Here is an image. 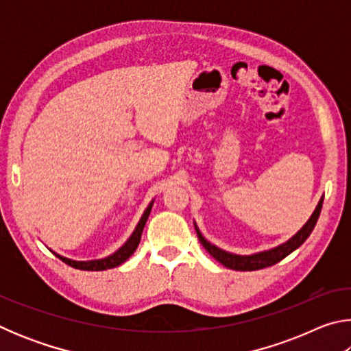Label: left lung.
Wrapping results in <instances>:
<instances>
[{"instance_id": "8db88e82", "label": "left lung", "mask_w": 351, "mask_h": 351, "mask_svg": "<svg viewBox=\"0 0 351 351\" xmlns=\"http://www.w3.org/2000/svg\"><path fill=\"white\" fill-rule=\"evenodd\" d=\"M322 203H324V198H320L319 204L316 209H314L310 219H308L304 228H302L299 232L293 237V239H289L287 243H283V245L277 246L274 249H269V251H263V252L252 254V255H237V254L226 252V251H223V249H219L215 245H212V243L207 241L204 237L201 235L199 229L197 228V224H195V229H197L198 239L201 241V245L204 246L206 251L209 252L217 261H219V263L224 265L226 268L235 269V271H257V269L268 268V266L278 263V261L283 260L287 255L295 251V249L300 245H304V241L308 239V237H310V234L314 229V226H316V223H317L320 210H322Z\"/></svg>"}]
</instances>
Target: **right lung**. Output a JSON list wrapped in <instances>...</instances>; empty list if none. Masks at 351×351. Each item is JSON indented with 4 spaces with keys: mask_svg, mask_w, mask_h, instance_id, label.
<instances>
[{
    "mask_svg": "<svg viewBox=\"0 0 351 351\" xmlns=\"http://www.w3.org/2000/svg\"><path fill=\"white\" fill-rule=\"evenodd\" d=\"M152 206H153V201L144 212V215L141 217L138 226H136V229L133 230V234L130 239L123 243L122 247H119L114 254L108 255V257L105 258H100V260H90V261H75V260H69L66 257H62V255L56 254L58 258L64 263L73 266L75 269H82V271H104V269H111V268H116V266L122 265L123 261L128 260L132 257V254L136 251V247L139 246V241H141V235H142V230H144V226L148 219V215H150V210H152Z\"/></svg>",
    "mask_w": 351,
    "mask_h": 351,
    "instance_id": "right-lung-1",
    "label": "right lung"
}]
</instances>
